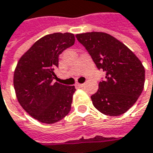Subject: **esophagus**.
<instances>
[{"label":"esophagus","mask_w":153,"mask_h":153,"mask_svg":"<svg viewBox=\"0 0 153 153\" xmlns=\"http://www.w3.org/2000/svg\"><path fill=\"white\" fill-rule=\"evenodd\" d=\"M76 86L77 87H79V88H83L84 86H85V84H76Z\"/></svg>","instance_id":"1"}]
</instances>
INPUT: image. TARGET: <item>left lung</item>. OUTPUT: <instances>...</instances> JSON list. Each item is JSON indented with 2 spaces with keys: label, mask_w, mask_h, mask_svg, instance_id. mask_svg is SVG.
Wrapping results in <instances>:
<instances>
[{
  "label": "left lung",
  "mask_w": 153,
  "mask_h": 153,
  "mask_svg": "<svg viewBox=\"0 0 153 153\" xmlns=\"http://www.w3.org/2000/svg\"><path fill=\"white\" fill-rule=\"evenodd\" d=\"M96 67L105 73L97 92L91 96L94 106L104 115L117 116L133 105L142 94L145 68L127 47L111 35L100 32L77 34Z\"/></svg>",
  "instance_id": "left-lung-1"
}]
</instances>
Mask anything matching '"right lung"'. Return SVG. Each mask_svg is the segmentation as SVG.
Listing matches in <instances>:
<instances>
[{"instance_id":"obj_1","label":"right lung","mask_w":153,"mask_h":153,"mask_svg":"<svg viewBox=\"0 0 153 153\" xmlns=\"http://www.w3.org/2000/svg\"><path fill=\"white\" fill-rule=\"evenodd\" d=\"M73 33H56L37 40L16 64L13 85L18 102L34 119L46 124L62 120L71 109L74 86L54 82L59 57L74 45Z\"/></svg>"}]
</instances>
